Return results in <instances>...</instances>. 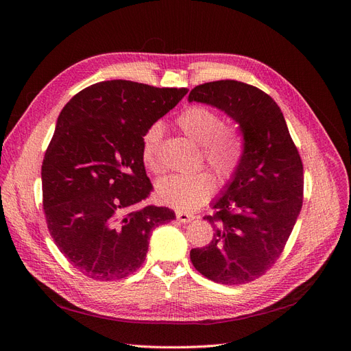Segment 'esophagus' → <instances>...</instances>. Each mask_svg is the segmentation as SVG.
<instances>
[{"label": "esophagus", "mask_w": 351, "mask_h": 351, "mask_svg": "<svg viewBox=\"0 0 351 351\" xmlns=\"http://www.w3.org/2000/svg\"><path fill=\"white\" fill-rule=\"evenodd\" d=\"M176 217H177V219L180 221V222H190V221H193L195 219V215H192V214H187V212H183V210H177L176 212Z\"/></svg>", "instance_id": "esophagus-1"}]
</instances>
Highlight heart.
I'll return each mask as SVG.
<instances>
[{"instance_id":"b5f03b06","label":"heart","mask_w":351,"mask_h":351,"mask_svg":"<svg viewBox=\"0 0 351 351\" xmlns=\"http://www.w3.org/2000/svg\"><path fill=\"white\" fill-rule=\"evenodd\" d=\"M177 125L189 139L200 145L202 156L218 174L227 180L236 173L243 156V139L234 125L226 124L222 117L204 105H193L178 115ZM162 137L161 124H152L142 137V161L159 171V142ZM215 189V180L206 171L193 174H173L159 180L158 197L164 204L182 210H195L204 205Z\"/></svg>"}]
</instances>
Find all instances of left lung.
<instances>
[{
    "label": "left lung",
    "instance_id": "obj_1",
    "mask_svg": "<svg viewBox=\"0 0 351 351\" xmlns=\"http://www.w3.org/2000/svg\"><path fill=\"white\" fill-rule=\"evenodd\" d=\"M189 102L212 105L239 124L243 156L204 219L214 227L206 247L190 250L193 267L227 285L259 278L277 262L303 204V164L269 95L237 80L199 84Z\"/></svg>",
    "mask_w": 351,
    "mask_h": 351
}]
</instances>
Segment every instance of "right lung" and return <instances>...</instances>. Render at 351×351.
<instances>
[{"instance_id": "obj_1", "label": "right lung", "mask_w": 351, "mask_h": 351, "mask_svg": "<svg viewBox=\"0 0 351 351\" xmlns=\"http://www.w3.org/2000/svg\"><path fill=\"white\" fill-rule=\"evenodd\" d=\"M186 93L108 80L80 90L60 112L42 162L44 210L57 247L86 277L133 274L152 230L176 218L165 206H136L154 189L142 161L143 133Z\"/></svg>"}]
</instances>
